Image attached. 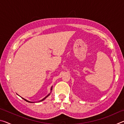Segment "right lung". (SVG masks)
Here are the masks:
<instances>
[{"label":"right lung","mask_w":124,"mask_h":124,"mask_svg":"<svg viewBox=\"0 0 124 124\" xmlns=\"http://www.w3.org/2000/svg\"><path fill=\"white\" fill-rule=\"evenodd\" d=\"M52 86L51 87V92H51V91H52ZM50 95V93L49 94V95H47L46 96V97H45V98H43V99H42L41 100H40V101H38V102H41V101H43L45 99V98H46L47 97H48V96H49V95ZM22 98H23V99L24 101H27V102H29V103H34V102H31V101H28V100H26V99H24V98H22V97H21Z\"/></svg>","instance_id":"obj_1"}]
</instances>
